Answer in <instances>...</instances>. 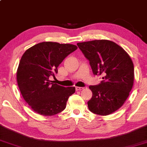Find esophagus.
<instances>
[{
	"label": "esophagus",
	"mask_w": 147,
	"mask_h": 147,
	"mask_svg": "<svg viewBox=\"0 0 147 147\" xmlns=\"http://www.w3.org/2000/svg\"><path fill=\"white\" fill-rule=\"evenodd\" d=\"M75 89H76V90L77 91H79V90H83L84 89V88H82V87H75Z\"/></svg>",
	"instance_id": "esophagus-1"
}]
</instances>
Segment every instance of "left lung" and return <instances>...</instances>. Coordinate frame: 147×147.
<instances>
[{
    "label": "left lung",
    "mask_w": 147,
    "mask_h": 147,
    "mask_svg": "<svg viewBox=\"0 0 147 147\" xmlns=\"http://www.w3.org/2000/svg\"><path fill=\"white\" fill-rule=\"evenodd\" d=\"M90 61L92 72L103 81L90 86L92 98L88 109L95 114L108 115L122 106L134 82V66L129 54L109 40H94L77 44Z\"/></svg>",
    "instance_id": "left-lung-1"
}]
</instances>
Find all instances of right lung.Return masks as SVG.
<instances>
[{
	"label": "right lung",
	"instance_id": "1",
	"mask_svg": "<svg viewBox=\"0 0 147 147\" xmlns=\"http://www.w3.org/2000/svg\"><path fill=\"white\" fill-rule=\"evenodd\" d=\"M77 49L72 44L45 41L33 45L24 52L19 62L16 79L23 99L36 113L52 116L63 111L75 87L52 83L50 76L68 55Z\"/></svg>",
	"mask_w": 147,
	"mask_h": 147
}]
</instances>
